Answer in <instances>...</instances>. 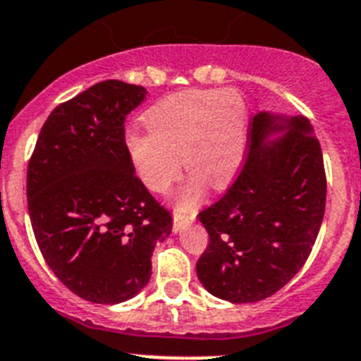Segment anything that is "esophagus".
Returning a JSON list of instances; mask_svg holds the SVG:
<instances>
[{
    "label": "esophagus",
    "instance_id": "1",
    "mask_svg": "<svg viewBox=\"0 0 361 361\" xmlns=\"http://www.w3.org/2000/svg\"><path fill=\"white\" fill-rule=\"evenodd\" d=\"M196 221V214H190V215H180V214H174V221H173V230L176 231H181L185 230V228L188 226V224H192V222Z\"/></svg>",
    "mask_w": 361,
    "mask_h": 361
}]
</instances>
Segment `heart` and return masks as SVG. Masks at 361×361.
I'll return each instance as SVG.
<instances>
[{
	"instance_id": "heart-1",
	"label": "heart",
	"mask_w": 361,
	"mask_h": 361,
	"mask_svg": "<svg viewBox=\"0 0 361 361\" xmlns=\"http://www.w3.org/2000/svg\"><path fill=\"white\" fill-rule=\"evenodd\" d=\"M144 119L149 131L131 130L124 137L128 158L140 181L158 194L180 178L183 158L192 174L176 194L181 208L200 201L204 183H230L240 167L249 114L237 90H183L158 101Z\"/></svg>"
}]
</instances>
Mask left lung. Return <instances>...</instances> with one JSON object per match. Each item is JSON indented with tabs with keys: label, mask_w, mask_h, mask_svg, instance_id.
Masks as SVG:
<instances>
[{
	"label": "left lung",
	"mask_w": 361,
	"mask_h": 361,
	"mask_svg": "<svg viewBox=\"0 0 361 361\" xmlns=\"http://www.w3.org/2000/svg\"><path fill=\"white\" fill-rule=\"evenodd\" d=\"M247 142L237 180L200 214L210 242L197 278L230 302H257L285 287L308 260L326 208L324 160L306 117L257 114Z\"/></svg>",
	"instance_id": "8db88e82"
}]
</instances>
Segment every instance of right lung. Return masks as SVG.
<instances>
[{
    "mask_svg": "<svg viewBox=\"0 0 361 361\" xmlns=\"http://www.w3.org/2000/svg\"><path fill=\"white\" fill-rule=\"evenodd\" d=\"M147 90L106 80L59 104L44 123L26 174L33 235L56 278L82 299L117 305L151 278L157 242L173 230L135 176L124 121Z\"/></svg>",
    "mask_w": 361,
    "mask_h": 361,
    "instance_id": "1",
    "label": "right lung"
}]
</instances>
